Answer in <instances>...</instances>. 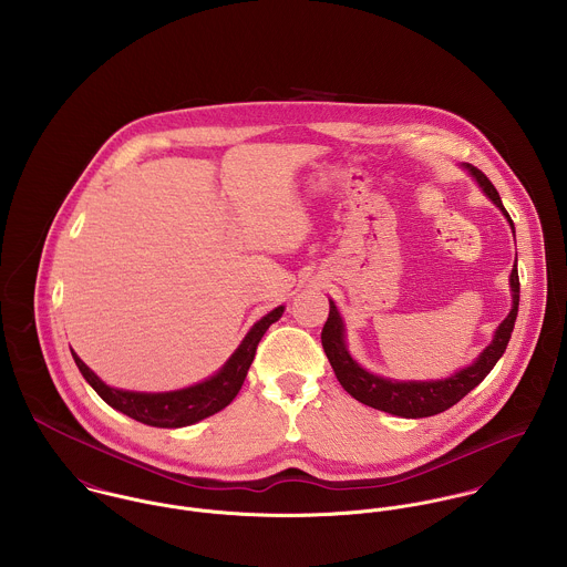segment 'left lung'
Listing matches in <instances>:
<instances>
[{"label": "left lung", "mask_w": 567, "mask_h": 567, "mask_svg": "<svg viewBox=\"0 0 567 567\" xmlns=\"http://www.w3.org/2000/svg\"><path fill=\"white\" fill-rule=\"evenodd\" d=\"M467 167L476 176L481 187L485 189L486 196L504 212V216L508 218V223L513 227V220L506 214V209L499 200V194L493 187V183L486 178L485 172H481L478 167H472V165H467ZM511 290H513V310L497 327L493 342L486 347L485 351L481 353V358L472 367H465L463 371H458L456 375H452L447 380L393 382V380H384L380 375L364 371L347 351L344 327H342L340 315L331 301H329V317H327L323 331H321V342H323L327 360H329L340 386L353 400H358L364 405H371L375 410H384V412H391L398 416H405V419H421V416L439 414V412L458 404L470 391H474L488 375V371L495 367V362L502 358V353L506 351V344L511 340L515 319H517V306H519L517 266L511 272Z\"/></svg>", "instance_id": "left-lung-1"}]
</instances>
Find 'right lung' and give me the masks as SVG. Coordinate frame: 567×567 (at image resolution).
I'll return each mask as SVG.
<instances>
[{
	"mask_svg": "<svg viewBox=\"0 0 567 567\" xmlns=\"http://www.w3.org/2000/svg\"><path fill=\"white\" fill-rule=\"evenodd\" d=\"M284 315V306L275 308L270 315H266L261 321L250 327L243 344L236 349V353L229 358V362L207 382H200L196 386L174 391V393H131L106 386L81 358L72 351L76 367L81 369L82 378L93 386V391L120 412L128 414L135 421H142L146 425L155 427H183L192 425L205 416H212L220 412L225 405L231 404L236 395L243 389L248 367L255 358L257 344L266 329L275 321H279Z\"/></svg>",
	"mask_w": 567,
	"mask_h": 567,
	"instance_id": "obj_1",
	"label": "right lung"
}]
</instances>
